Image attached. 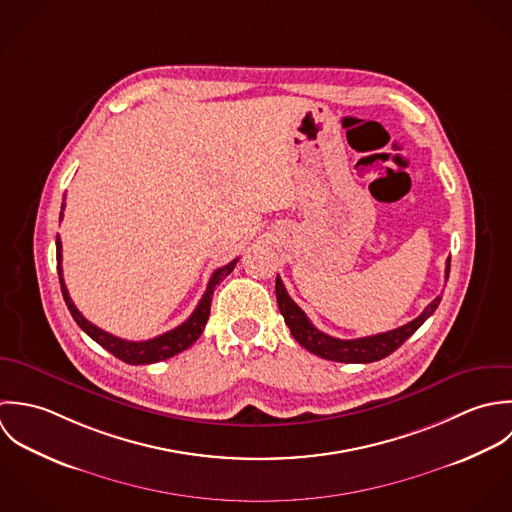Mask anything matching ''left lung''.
Segmentation results:
<instances>
[{"label": "left lung", "instance_id": "obj_1", "mask_svg": "<svg viewBox=\"0 0 512 512\" xmlns=\"http://www.w3.org/2000/svg\"><path fill=\"white\" fill-rule=\"evenodd\" d=\"M449 267H451V259H447L445 279H449ZM275 293H277L279 310L285 316V322L291 328L293 338L303 348H307L308 352H312L324 360L346 362V364H368V362H376V360L390 356L435 312V308L439 307V303H441V297H435L417 318H413L411 322L400 326V328H394V330H388L382 334H374V336H366V338L340 340V338L320 332L308 320L305 310L289 297L279 275L275 281Z\"/></svg>", "mask_w": 512, "mask_h": 512}]
</instances>
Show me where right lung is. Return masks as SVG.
<instances>
[{"instance_id":"1","label":"right lung","mask_w":512,"mask_h":512,"mask_svg":"<svg viewBox=\"0 0 512 512\" xmlns=\"http://www.w3.org/2000/svg\"><path fill=\"white\" fill-rule=\"evenodd\" d=\"M63 209H65V200L61 205V215L59 219H63ZM61 239L57 237V273H59V283H61V293H63V299L67 303L69 312L73 314L75 322L97 342L101 344L104 350H108L112 356L120 358L122 362L126 364H132V366H138V364H154V362H160V360H166V358H172L180 352H184L186 348H190L204 332L205 322L209 318V308H211V297H213V291L215 287L233 271V267L237 265V259H233L231 263H227L225 267H219L217 271H213V275L209 277V283H207V289H205L204 297L202 301L198 303L196 310L190 314V318L186 322H182L180 326H176L174 330H168L156 338H150V340H142V342H132V340H124V338H118L114 334H108L104 332L103 328L95 326L93 322H89L81 312L79 308L73 305L71 297H69V291L65 287V281H63V267H61Z\"/></svg>"}]
</instances>
